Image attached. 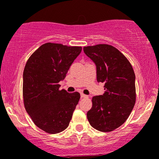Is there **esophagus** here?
Wrapping results in <instances>:
<instances>
[{
    "label": "esophagus",
    "mask_w": 159,
    "mask_h": 159,
    "mask_svg": "<svg viewBox=\"0 0 159 159\" xmlns=\"http://www.w3.org/2000/svg\"><path fill=\"white\" fill-rule=\"evenodd\" d=\"M81 97H82V98H86V97H88L87 95L84 94H83V93H82V94H81Z\"/></svg>",
    "instance_id": "1"
}]
</instances>
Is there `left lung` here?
<instances>
[{
	"label": "left lung",
	"instance_id": "left-lung-1",
	"mask_svg": "<svg viewBox=\"0 0 159 159\" xmlns=\"http://www.w3.org/2000/svg\"><path fill=\"white\" fill-rule=\"evenodd\" d=\"M95 63L97 80L105 83V92L92 98L87 112L90 125L100 132H112L126 121L136 101L135 74L132 65L120 51L108 44L84 47Z\"/></svg>",
	"mask_w": 159,
	"mask_h": 159
}]
</instances>
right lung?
Here are the masks:
<instances>
[{
  "label": "right lung",
  "mask_w": 159,
  "mask_h": 159,
  "mask_svg": "<svg viewBox=\"0 0 159 159\" xmlns=\"http://www.w3.org/2000/svg\"><path fill=\"white\" fill-rule=\"evenodd\" d=\"M81 46L46 43L30 57L23 72L25 110L38 127L57 134L68 126L81 95L60 90L59 82L80 54Z\"/></svg>",
  "instance_id": "right-lung-1"
}]
</instances>
